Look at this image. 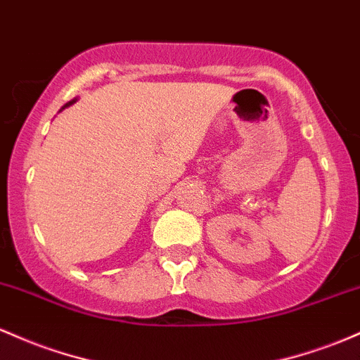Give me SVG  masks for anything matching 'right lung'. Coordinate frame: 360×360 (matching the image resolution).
I'll return each mask as SVG.
<instances>
[{
	"instance_id": "1",
	"label": "right lung",
	"mask_w": 360,
	"mask_h": 360,
	"mask_svg": "<svg viewBox=\"0 0 360 360\" xmlns=\"http://www.w3.org/2000/svg\"><path fill=\"white\" fill-rule=\"evenodd\" d=\"M75 102H76V100H72V102H70V103H66V105H64V107H70V105H72V103H75ZM64 107H63V108H64Z\"/></svg>"
}]
</instances>
